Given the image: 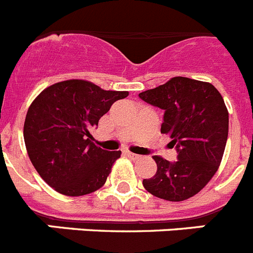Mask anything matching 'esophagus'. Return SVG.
Listing matches in <instances>:
<instances>
[{
  "label": "esophagus",
  "instance_id": "34e87169",
  "mask_svg": "<svg viewBox=\"0 0 253 253\" xmlns=\"http://www.w3.org/2000/svg\"><path fill=\"white\" fill-rule=\"evenodd\" d=\"M125 154H126V156H128L129 158H131V160H138V158L140 157L139 154H135V153H131V152H129V151H126L125 152Z\"/></svg>",
  "mask_w": 253,
  "mask_h": 253
}]
</instances>
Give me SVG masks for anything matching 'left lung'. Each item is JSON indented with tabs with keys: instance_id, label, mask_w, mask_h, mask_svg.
I'll return each instance as SVG.
<instances>
[{
	"instance_id": "obj_1",
	"label": "left lung",
	"mask_w": 253,
	"mask_h": 253,
	"mask_svg": "<svg viewBox=\"0 0 253 253\" xmlns=\"http://www.w3.org/2000/svg\"><path fill=\"white\" fill-rule=\"evenodd\" d=\"M165 111L161 133L169 134L177 161L153 156L157 172L143 180L152 195L182 202L211 180L222 162L228 138V110L222 95L209 82L173 77L165 84L139 93Z\"/></svg>"
}]
</instances>
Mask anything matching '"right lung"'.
I'll return each mask as SVG.
<instances>
[{"instance_id": "add662e5", "label": "right lung", "mask_w": 253, "mask_h": 253, "mask_svg": "<svg viewBox=\"0 0 253 253\" xmlns=\"http://www.w3.org/2000/svg\"><path fill=\"white\" fill-rule=\"evenodd\" d=\"M128 91H105L84 80L46 87L31 102L24 140L33 166L50 187L67 196L86 195L106 182L120 151H105L90 130Z\"/></svg>"}]
</instances>
